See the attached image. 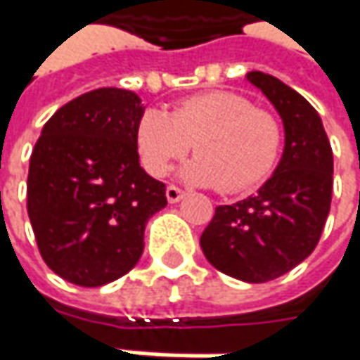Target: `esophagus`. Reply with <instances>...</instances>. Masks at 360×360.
<instances>
[{"label":"esophagus","instance_id":"1","mask_svg":"<svg viewBox=\"0 0 360 360\" xmlns=\"http://www.w3.org/2000/svg\"><path fill=\"white\" fill-rule=\"evenodd\" d=\"M165 195H167L169 203H177L179 199H183L185 191H183V189H179L177 185H169L167 191H165Z\"/></svg>","mask_w":360,"mask_h":360}]
</instances>
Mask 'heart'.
Instances as JSON below:
<instances>
[{"instance_id":"b5f03b06","label":"heart","mask_w":360,"mask_h":360,"mask_svg":"<svg viewBox=\"0 0 360 360\" xmlns=\"http://www.w3.org/2000/svg\"><path fill=\"white\" fill-rule=\"evenodd\" d=\"M283 141L279 117L233 91L189 95L169 113L147 109L135 127V145L149 175L163 177L193 145L197 159L183 175L219 193L261 183L277 165Z\"/></svg>"}]
</instances>
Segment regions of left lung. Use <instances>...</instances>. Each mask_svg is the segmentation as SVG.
Here are the masks:
<instances>
[{"label": "left lung", "mask_w": 360, "mask_h": 360, "mask_svg": "<svg viewBox=\"0 0 360 360\" xmlns=\"http://www.w3.org/2000/svg\"><path fill=\"white\" fill-rule=\"evenodd\" d=\"M249 81L283 117L285 153L253 197L219 205L201 235V249L211 265L233 279L266 283L315 251L333 199V149L304 97L261 71H251Z\"/></svg>", "instance_id": "left-lung-1"}]
</instances>
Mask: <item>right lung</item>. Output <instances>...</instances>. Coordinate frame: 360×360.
I'll use <instances>...</instances> for the list:
<instances>
[{
    "instance_id": "obj_1",
    "label": "right lung",
    "mask_w": 360,
    "mask_h": 360,
    "mask_svg": "<svg viewBox=\"0 0 360 360\" xmlns=\"http://www.w3.org/2000/svg\"><path fill=\"white\" fill-rule=\"evenodd\" d=\"M133 91L101 87L59 107L33 147L27 215L45 265L79 287L127 275L143 253L165 185L139 165Z\"/></svg>"
}]
</instances>
